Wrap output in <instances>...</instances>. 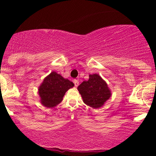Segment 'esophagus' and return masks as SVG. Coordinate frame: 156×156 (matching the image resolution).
I'll list each match as a JSON object with an SVG mask.
<instances>
[{
	"instance_id": "1",
	"label": "esophagus",
	"mask_w": 156,
	"mask_h": 156,
	"mask_svg": "<svg viewBox=\"0 0 156 156\" xmlns=\"http://www.w3.org/2000/svg\"><path fill=\"white\" fill-rule=\"evenodd\" d=\"M73 82H74V84H75V87H78V85H79V81H78V80H76V79L73 80Z\"/></svg>"
}]
</instances>
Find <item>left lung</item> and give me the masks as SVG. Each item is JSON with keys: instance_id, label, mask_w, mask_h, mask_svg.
Returning a JSON list of instances; mask_svg holds the SVG:
<instances>
[{"instance_id": "8db88e82", "label": "left lung", "mask_w": 156, "mask_h": 156, "mask_svg": "<svg viewBox=\"0 0 156 156\" xmlns=\"http://www.w3.org/2000/svg\"><path fill=\"white\" fill-rule=\"evenodd\" d=\"M88 80H84L78 87V90L85 104L94 108H101L109 99L112 93L106 82L98 74L89 75Z\"/></svg>"}]
</instances>
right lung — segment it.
I'll return each mask as SVG.
<instances>
[{"label":"right lung","mask_w":156,"mask_h":156,"mask_svg":"<svg viewBox=\"0 0 156 156\" xmlns=\"http://www.w3.org/2000/svg\"><path fill=\"white\" fill-rule=\"evenodd\" d=\"M73 87L74 83L72 81L55 72H52L39 87L41 103L48 108H53L59 104L66 92Z\"/></svg>","instance_id":"obj_1"}]
</instances>
